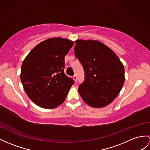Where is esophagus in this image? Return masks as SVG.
Wrapping results in <instances>:
<instances>
[{
  "label": "esophagus",
  "mask_w": 150,
  "mask_h": 150,
  "mask_svg": "<svg viewBox=\"0 0 150 150\" xmlns=\"http://www.w3.org/2000/svg\"><path fill=\"white\" fill-rule=\"evenodd\" d=\"M73 79H74V81H75V82L77 81V76H76V75H74V76H73Z\"/></svg>",
  "instance_id": "esophagus-1"
}]
</instances>
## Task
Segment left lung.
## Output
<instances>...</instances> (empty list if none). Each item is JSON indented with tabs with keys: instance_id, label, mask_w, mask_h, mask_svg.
Segmentation results:
<instances>
[{
	"instance_id": "left-lung-1",
	"label": "left lung",
	"mask_w": 150,
	"mask_h": 150,
	"mask_svg": "<svg viewBox=\"0 0 150 150\" xmlns=\"http://www.w3.org/2000/svg\"><path fill=\"white\" fill-rule=\"evenodd\" d=\"M74 54L82 64L85 81L78 92L85 103L100 108L115 100L125 81V70L118 56L98 41L77 40Z\"/></svg>"
}]
</instances>
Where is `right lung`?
Segmentation results:
<instances>
[{"label": "right lung", "instance_id": "right-lung-1", "mask_svg": "<svg viewBox=\"0 0 150 150\" xmlns=\"http://www.w3.org/2000/svg\"><path fill=\"white\" fill-rule=\"evenodd\" d=\"M74 43L60 38L46 39L24 59L21 81L25 92L36 105L53 109L65 101L74 82L64 73V58Z\"/></svg>", "mask_w": 150, "mask_h": 150}]
</instances>
